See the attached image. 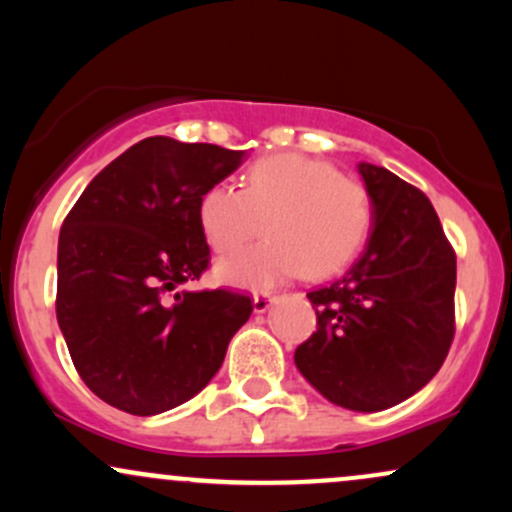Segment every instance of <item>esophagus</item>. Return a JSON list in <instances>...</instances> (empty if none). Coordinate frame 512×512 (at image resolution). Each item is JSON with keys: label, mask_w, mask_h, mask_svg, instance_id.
Instances as JSON below:
<instances>
[{"label": "esophagus", "mask_w": 512, "mask_h": 512, "mask_svg": "<svg viewBox=\"0 0 512 512\" xmlns=\"http://www.w3.org/2000/svg\"><path fill=\"white\" fill-rule=\"evenodd\" d=\"M274 301H276V296H272V293H257L255 301H252V305H255V313H267V310L272 308Z\"/></svg>", "instance_id": "esophagus-1"}]
</instances>
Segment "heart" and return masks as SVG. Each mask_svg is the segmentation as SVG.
Wrapping results in <instances>:
<instances>
[{
	"label": "heart",
	"instance_id": "heart-1",
	"mask_svg": "<svg viewBox=\"0 0 512 512\" xmlns=\"http://www.w3.org/2000/svg\"><path fill=\"white\" fill-rule=\"evenodd\" d=\"M197 216L219 255L260 236L264 223L267 240L216 264L223 284L260 291L298 272L322 279L346 267L373 226V199L363 182L322 158L274 154L245 170L243 190L211 185Z\"/></svg>",
	"mask_w": 512,
	"mask_h": 512
}]
</instances>
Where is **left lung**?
<instances>
[{
	"instance_id": "1",
	"label": "left lung",
	"mask_w": 512,
	"mask_h": 512,
	"mask_svg": "<svg viewBox=\"0 0 512 512\" xmlns=\"http://www.w3.org/2000/svg\"><path fill=\"white\" fill-rule=\"evenodd\" d=\"M358 173L373 199L366 252L308 293L317 330L293 358L337 407L383 411L419 392L448 356L457 257L424 192L373 163Z\"/></svg>"
}]
</instances>
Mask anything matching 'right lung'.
<instances>
[{
  "label": "right lung",
  "instance_id": "obj_1",
  "mask_svg": "<svg viewBox=\"0 0 512 512\" xmlns=\"http://www.w3.org/2000/svg\"><path fill=\"white\" fill-rule=\"evenodd\" d=\"M245 151L149 137L96 175L62 223L57 322L76 373L110 407L154 416L204 390L250 296L180 291L209 267L199 197Z\"/></svg>",
  "mask_w": 512,
  "mask_h": 512
}]
</instances>
